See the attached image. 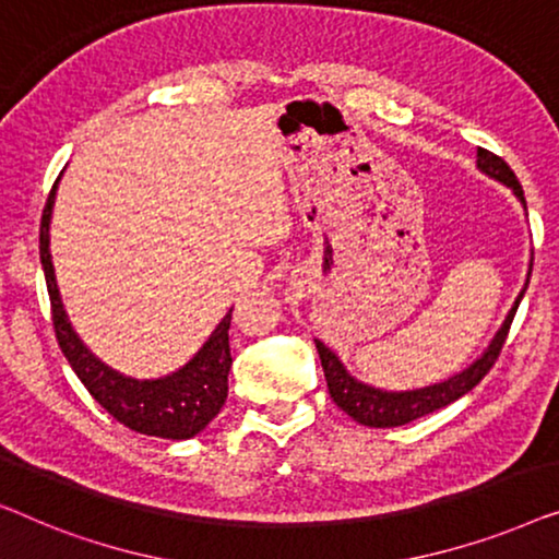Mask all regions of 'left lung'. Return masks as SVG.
Wrapping results in <instances>:
<instances>
[{"label": "left lung", "mask_w": 559, "mask_h": 559, "mask_svg": "<svg viewBox=\"0 0 559 559\" xmlns=\"http://www.w3.org/2000/svg\"><path fill=\"white\" fill-rule=\"evenodd\" d=\"M476 156H478L476 167L481 169L484 175L497 179V182L512 187L516 200L522 202L526 210L524 190H522V185H519V179L512 171V167H509L501 156L486 152V148H478ZM530 276H532V263H530V273H526V283H530ZM526 283H524L522 294L516 296L512 311L507 313L504 324H501L497 336L491 340L489 349H486L484 355L474 361V365H468L466 369H463V372L448 377V380H443V382L428 384V388H420V390L388 392V390L372 388V384L359 382L347 372V367L342 365L340 357H336L324 342L317 340V352L321 357V367H324L329 395H332L334 403L340 405L342 411L349 415V418H355L357 423H361V426H369V428L405 426V423L418 420V418H423V415L436 413V411H440V407L455 403V400L474 390L476 384L481 382L486 374H489V369L497 365L501 347H504V342H507L509 326H512L514 313L524 298Z\"/></svg>", "instance_id": "left-lung-1"}]
</instances>
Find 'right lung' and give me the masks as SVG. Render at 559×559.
Masks as SVG:
<instances>
[{
    "mask_svg": "<svg viewBox=\"0 0 559 559\" xmlns=\"http://www.w3.org/2000/svg\"><path fill=\"white\" fill-rule=\"evenodd\" d=\"M62 175V171H60ZM60 177L55 179L50 194H47L43 223H40V261L45 271L47 294L52 306V326L62 355L70 361L78 380L85 384L93 400L123 423L126 428L136 430L144 436L187 440L207 428V423L219 413L227 400V372H230V313L210 334L202 349L185 367L167 377L156 380H136L126 377L100 361L93 352L81 342L75 329L70 326L68 313L62 309V298L55 281V269L50 258V217L55 192H58Z\"/></svg>",
    "mask_w": 559,
    "mask_h": 559,
    "instance_id": "add662e5",
    "label": "right lung"
}]
</instances>
